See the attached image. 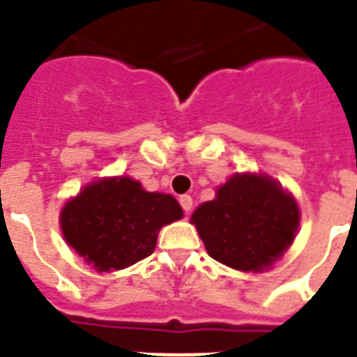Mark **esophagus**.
Here are the masks:
<instances>
[{"instance_id": "esophagus-1", "label": "esophagus", "mask_w": 357, "mask_h": 357, "mask_svg": "<svg viewBox=\"0 0 357 357\" xmlns=\"http://www.w3.org/2000/svg\"><path fill=\"white\" fill-rule=\"evenodd\" d=\"M179 204H181V207H183L185 213H189L190 209H192V198H190L189 195L179 196Z\"/></svg>"}]
</instances>
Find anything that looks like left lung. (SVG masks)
<instances>
[{
    "mask_svg": "<svg viewBox=\"0 0 357 357\" xmlns=\"http://www.w3.org/2000/svg\"><path fill=\"white\" fill-rule=\"evenodd\" d=\"M207 254L235 271L261 272L293 244L300 211L291 192L265 174H235L190 217Z\"/></svg>",
    "mask_w": 357,
    "mask_h": 357,
    "instance_id": "1",
    "label": "left lung"
}]
</instances>
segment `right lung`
<instances>
[{
	"instance_id": "right-lung-1",
	"label": "right lung",
	"mask_w": 357,
	"mask_h": 357,
	"mask_svg": "<svg viewBox=\"0 0 357 357\" xmlns=\"http://www.w3.org/2000/svg\"><path fill=\"white\" fill-rule=\"evenodd\" d=\"M183 217L170 195L148 192L128 176L92 181L64 204L66 243L98 272L120 271L153 254L159 229Z\"/></svg>"
}]
</instances>
